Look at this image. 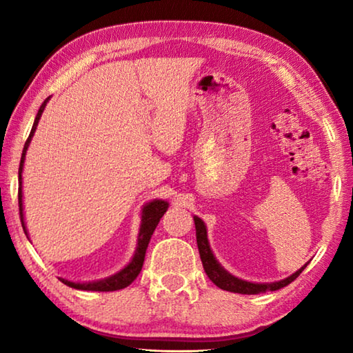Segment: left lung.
I'll return each instance as SVG.
<instances>
[{
    "label": "left lung",
    "instance_id": "obj_1",
    "mask_svg": "<svg viewBox=\"0 0 353 353\" xmlns=\"http://www.w3.org/2000/svg\"><path fill=\"white\" fill-rule=\"evenodd\" d=\"M194 225H196V241H198V249L201 255L202 266H204V271L208 276V279L218 286L221 290L230 291V292H240V294H259V292L265 291H277L283 286L290 285L292 280H296L303 270H305L307 265H303L301 270L291 274L290 277L283 280H279V282L274 283H252L246 282V280H241L235 276H232L230 272H227L223 266L219 265L218 260L214 259V255L210 249V243H208L207 238V229L204 221L201 218L194 216Z\"/></svg>",
    "mask_w": 353,
    "mask_h": 353
}]
</instances>
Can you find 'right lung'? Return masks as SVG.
<instances>
[{"label":"right lung","instance_id":"right-lung-1","mask_svg":"<svg viewBox=\"0 0 353 353\" xmlns=\"http://www.w3.org/2000/svg\"><path fill=\"white\" fill-rule=\"evenodd\" d=\"M50 98H46L43 101V104L40 105V109L37 112V117H35V121L32 124L31 134H29L28 140L25 143V148H23V154H21V160H20V168H19V205H20V218H21V225L25 234L28 235L26 230V224H25V214H23V191H21V172H23V165H25V159H26V151L29 143H31L35 129H37L39 119L41 117V113L45 110V105ZM168 202L162 201V199H154L151 202L143 207L141 210V224H140V232H139V241H137V249L135 254L132 256V260L129 261L128 266H124L121 271L113 274L110 277L101 279V280H94V282H85V283H77V282H70V280L61 279V282L65 283L67 286H71V288L76 290H83V291H117V290H123L129 286L134 282L139 276L141 268H143V261H145V254L148 249V244L151 241V236L154 234L155 227H157L160 218L163 216L165 212L168 210Z\"/></svg>","mask_w":353,"mask_h":353}]
</instances>
